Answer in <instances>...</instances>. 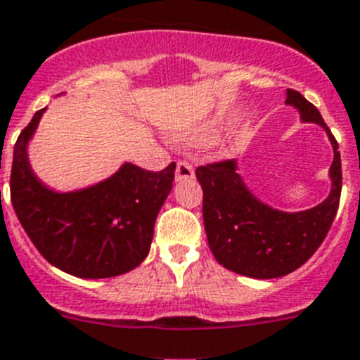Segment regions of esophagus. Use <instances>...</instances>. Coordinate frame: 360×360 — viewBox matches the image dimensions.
<instances>
[{
	"instance_id": "esophagus-1",
	"label": "esophagus",
	"mask_w": 360,
	"mask_h": 360,
	"mask_svg": "<svg viewBox=\"0 0 360 360\" xmlns=\"http://www.w3.org/2000/svg\"><path fill=\"white\" fill-rule=\"evenodd\" d=\"M194 179V168L186 161H179L175 166V181Z\"/></svg>"
}]
</instances>
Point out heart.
<instances>
[{
    "label": "heart",
    "mask_w": 360,
    "mask_h": 360,
    "mask_svg": "<svg viewBox=\"0 0 360 360\" xmlns=\"http://www.w3.org/2000/svg\"><path fill=\"white\" fill-rule=\"evenodd\" d=\"M212 137V131L207 128L201 129H190V131H185V134H179V141L186 144H201V143H208Z\"/></svg>",
    "instance_id": "obj_1"
}]
</instances>
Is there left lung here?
<instances>
[{"label": "left lung", "mask_w": 360, "mask_h": 360, "mask_svg": "<svg viewBox=\"0 0 360 360\" xmlns=\"http://www.w3.org/2000/svg\"><path fill=\"white\" fill-rule=\"evenodd\" d=\"M285 104L300 113L302 122L319 124L333 148L328 174L331 190L322 203L300 212L278 210L247 186L238 161L195 170L203 188V221L212 255L232 273L258 280L285 276L315 255L337 216L342 188L339 144L322 115L292 89L285 91Z\"/></svg>", "instance_id": "8db88e82"}]
</instances>
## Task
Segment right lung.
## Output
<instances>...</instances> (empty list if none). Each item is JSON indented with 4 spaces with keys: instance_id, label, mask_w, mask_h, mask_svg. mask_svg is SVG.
Listing matches in <instances>:
<instances>
[{
    "instance_id": "obj_1",
    "label": "right lung",
    "mask_w": 360,
    "mask_h": 360,
    "mask_svg": "<svg viewBox=\"0 0 360 360\" xmlns=\"http://www.w3.org/2000/svg\"><path fill=\"white\" fill-rule=\"evenodd\" d=\"M45 110L36 111L14 144L11 199L21 226L41 256L63 273L95 280L134 271L150 252L175 162L161 172L124 162L108 179L58 192L45 185L29 161V144Z\"/></svg>"
}]
</instances>
